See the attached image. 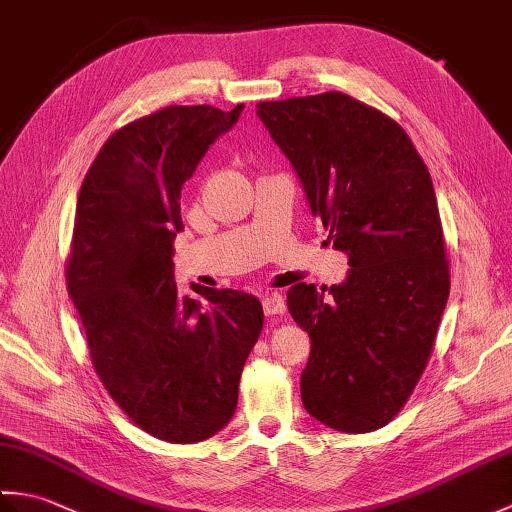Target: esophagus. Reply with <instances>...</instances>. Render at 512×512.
Segmentation results:
<instances>
[{
	"label": "esophagus",
	"instance_id": "esophagus-1",
	"mask_svg": "<svg viewBox=\"0 0 512 512\" xmlns=\"http://www.w3.org/2000/svg\"><path fill=\"white\" fill-rule=\"evenodd\" d=\"M262 303H264L266 317H277V314H284L286 312L284 297H281L279 292H268Z\"/></svg>",
	"mask_w": 512,
	"mask_h": 512
}]
</instances>
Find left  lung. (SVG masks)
I'll list each match as a JSON object with an SVG mask.
<instances>
[{
  "instance_id": "obj_1",
  "label": "left lung",
  "mask_w": 512,
  "mask_h": 512,
  "mask_svg": "<svg viewBox=\"0 0 512 512\" xmlns=\"http://www.w3.org/2000/svg\"><path fill=\"white\" fill-rule=\"evenodd\" d=\"M292 162L347 279L288 290L310 336L301 400L334 431H376L405 407L449 299V262L429 169L394 118L341 92L257 103Z\"/></svg>"
}]
</instances>
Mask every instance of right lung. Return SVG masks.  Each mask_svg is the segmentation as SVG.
I'll return each instance as SVG.
<instances>
[{
    "instance_id": "obj_1",
    "label": "right lung",
    "mask_w": 512,
    "mask_h": 512,
    "mask_svg": "<svg viewBox=\"0 0 512 512\" xmlns=\"http://www.w3.org/2000/svg\"><path fill=\"white\" fill-rule=\"evenodd\" d=\"M244 105H171L105 140L76 202L65 281L107 394L149 436L193 444L233 418L264 328L257 297L173 279L180 193Z\"/></svg>"
}]
</instances>
